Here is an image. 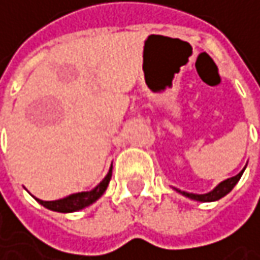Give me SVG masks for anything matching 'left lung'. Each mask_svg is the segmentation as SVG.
Here are the masks:
<instances>
[{"label":"left lung","instance_id":"1","mask_svg":"<svg viewBox=\"0 0 260 260\" xmlns=\"http://www.w3.org/2000/svg\"><path fill=\"white\" fill-rule=\"evenodd\" d=\"M244 170H245V169H242V170H241L236 176H234V178H229V179H226V181L220 182L212 191H209V192H206V194H192V192H185V191L176 189V188H175V189H176L178 192H181L182 196L191 199V200H197V202H215V200H220L221 197H224L226 194H229V192L234 189L235 185H236L238 181L241 179Z\"/></svg>","mask_w":260,"mask_h":260}]
</instances>
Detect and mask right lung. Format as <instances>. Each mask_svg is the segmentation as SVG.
Wrapping results in <instances>:
<instances>
[{"instance_id": "add662e5", "label": "right lung", "mask_w": 260, "mask_h": 260, "mask_svg": "<svg viewBox=\"0 0 260 260\" xmlns=\"http://www.w3.org/2000/svg\"><path fill=\"white\" fill-rule=\"evenodd\" d=\"M111 175H113V167L110 169L108 175L104 178V181L101 182L98 186H94L91 191H82V192H77V194H71L64 199H60V200H51V202H45V200H40V199H36L42 206L51 209V211H55V212H75L79 209H84L87 206H90L91 203H94L107 189L110 179H111Z\"/></svg>"}]
</instances>
